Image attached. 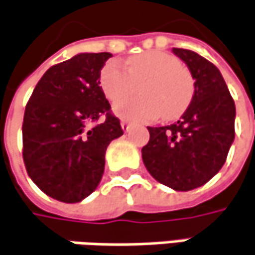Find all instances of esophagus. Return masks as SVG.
I'll return each mask as SVG.
<instances>
[{"label": "esophagus", "mask_w": 255, "mask_h": 255, "mask_svg": "<svg viewBox=\"0 0 255 255\" xmlns=\"http://www.w3.org/2000/svg\"><path fill=\"white\" fill-rule=\"evenodd\" d=\"M129 127H131V124H129L128 121H126V120H123V121H121V128H123V131H128Z\"/></svg>", "instance_id": "obj_1"}]
</instances>
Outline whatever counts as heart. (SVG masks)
I'll list each match as a JSON object with an SVG mask.
<instances>
[{
  "instance_id": "obj_1",
  "label": "heart",
  "mask_w": 255,
  "mask_h": 255,
  "mask_svg": "<svg viewBox=\"0 0 255 255\" xmlns=\"http://www.w3.org/2000/svg\"><path fill=\"white\" fill-rule=\"evenodd\" d=\"M100 83L106 97L121 101L138 91L141 99L116 104L114 113L129 121H154L160 117L175 118L183 114L194 94L193 77L177 58L160 51L142 52L128 58L127 68L118 62L104 65Z\"/></svg>"
}]
</instances>
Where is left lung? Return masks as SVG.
I'll return each mask as SVG.
<instances>
[{
  "label": "left lung",
  "mask_w": 255,
  "mask_h": 255,
  "mask_svg": "<svg viewBox=\"0 0 255 255\" xmlns=\"http://www.w3.org/2000/svg\"><path fill=\"white\" fill-rule=\"evenodd\" d=\"M191 72L194 94L181 118L171 126L148 127L142 147L148 172L175 191L208 183L221 170L234 141L236 104L220 70L197 52L172 48Z\"/></svg>",
  "instance_id": "1"
}]
</instances>
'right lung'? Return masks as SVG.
Returning a JSON list of instances; mask_svg holds the SVG:
<instances>
[{
  "mask_svg": "<svg viewBox=\"0 0 255 255\" xmlns=\"http://www.w3.org/2000/svg\"><path fill=\"white\" fill-rule=\"evenodd\" d=\"M110 52H81L51 67L35 85L22 123V157L29 178L62 203H80L103 178L106 151L123 135L100 87ZM101 115L106 121L89 124Z\"/></svg>",
  "mask_w": 255,
  "mask_h": 255,
  "instance_id": "1",
  "label": "right lung"
}]
</instances>
